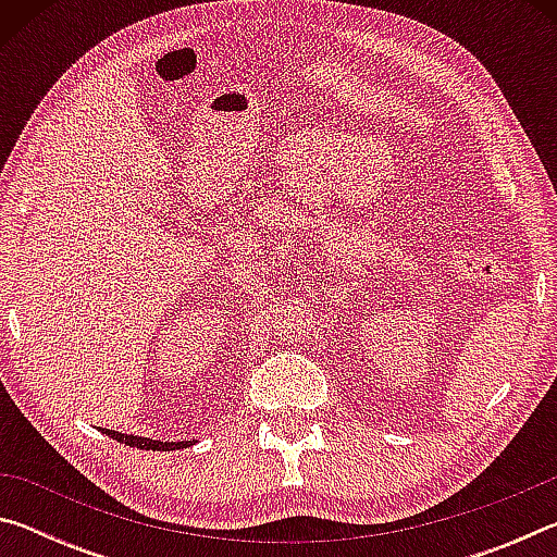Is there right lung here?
<instances>
[{
  "mask_svg": "<svg viewBox=\"0 0 557 557\" xmlns=\"http://www.w3.org/2000/svg\"><path fill=\"white\" fill-rule=\"evenodd\" d=\"M102 435H108L117 442H125L129 447L137 449H152V451H169V449H184L191 447L194 442H162V440H149V437H139V435H125V432H115V430H102Z\"/></svg>",
  "mask_w": 557,
  "mask_h": 557,
  "instance_id": "right-lung-1",
  "label": "right lung"
}]
</instances>
